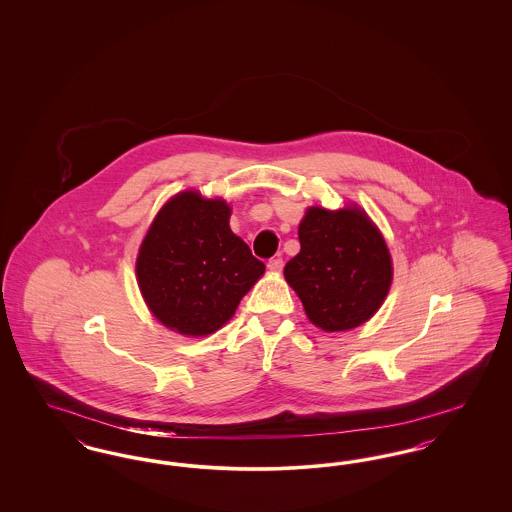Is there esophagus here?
I'll return each instance as SVG.
<instances>
[{"label":"esophagus","mask_w":512,"mask_h":512,"mask_svg":"<svg viewBox=\"0 0 512 512\" xmlns=\"http://www.w3.org/2000/svg\"><path fill=\"white\" fill-rule=\"evenodd\" d=\"M268 270L270 272H274V274H278V272H282V267H284V261H282V257H274V259H270L267 263Z\"/></svg>","instance_id":"esophagus-1"}]
</instances>
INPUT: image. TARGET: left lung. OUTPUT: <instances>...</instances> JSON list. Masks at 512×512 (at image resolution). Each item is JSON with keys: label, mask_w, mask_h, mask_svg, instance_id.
Masks as SVG:
<instances>
[{"label": "left lung", "mask_w": 512, "mask_h": 512, "mask_svg": "<svg viewBox=\"0 0 512 512\" xmlns=\"http://www.w3.org/2000/svg\"><path fill=\"white\" fill-rule=\"evenodd\" d=\"M299 244L284 276L315 326L351 330L380 309L390 292L391 257L365 211L311 207L299 224Z\"/></svg>", "instance_id": "1"}]
</instances>
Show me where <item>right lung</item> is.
Instances as JSON below:
<instances>
[{
	"instance_id": "right-lung-1",
	"label": "right lung",
	"mask_w": 512,
	"mask_h": 512,
	"mask_svg": "<svg viewBox=\"0 0 512 512\" xmlns=\"http://www.w3.org/2000/svg\"><path fill=\"white\" fill-rule=\"evenodd\" d=\"M228 219L222 199L182 192L157 213L140 247L136 274L147 307L184 336L217 332L265 272Z\"/></svg>"
}]
</instances>
